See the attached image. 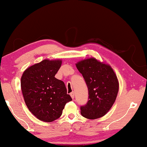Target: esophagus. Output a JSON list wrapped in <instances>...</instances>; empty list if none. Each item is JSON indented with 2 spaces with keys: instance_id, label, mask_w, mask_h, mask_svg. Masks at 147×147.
<instances>
[{
  "instance_id": "1",
  "label": "esophagus",
  "mask_w": 147,
  "mask_h": 147,
  "mask_svg": "<svg viewBox=\"0 0 147 147\" xmlns=\"http://www.w3.org/2000/svg\"><path fill=\"white\" fill-rule=\"evenodd\" d=\"M70 96H71V97L72 98H74V92H71V93H70Z\"/></svg>"
}]
</instances>
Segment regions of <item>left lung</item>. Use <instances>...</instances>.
Here are the masks:
<instances>
[{"label": "left lung", "instance_id": "left-lung-1", "mask_svg": "<svg viewBox=\"0 0 147 147\" xmlns=\"http://www.w3.org/2000/svg\"><path fill=\"white\" fill-rule=\"evenodd\" d=\"M76 65L89 91V100L80 107L81 115L91 119L104 116L114 105L118 92L116 74L111 66L94 58L80 61Z\"/></svg>", "mask_w": 147, "mask_h": 147}]
</instances>
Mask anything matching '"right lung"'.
Here are the masks:
<instances>
[{
    "label": "right lung",
    "mask_w": 147,
    "mask_h": 147,
    "mask_svg": "<svg viewBox=\"0 0 147 147\" xmlns=\"http://www.w3.org/2000/svg\"><path fill=\"white\" fill-rule=\"evenodd\" d=\"M61 64V60H44L27 68L22 76L26 105L41 121L52 122L59 118L66 104L72 100L64 83L55 77Z\"/></svg>",
    "instance_id": "right-lung-1"
}]
</instances>
